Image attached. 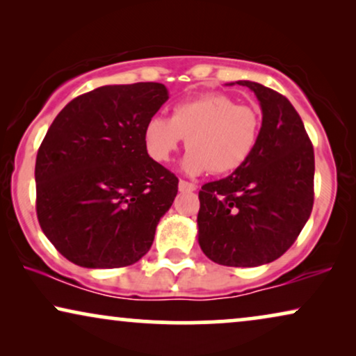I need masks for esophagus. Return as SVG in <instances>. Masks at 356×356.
<instances>
[{
  "mask_svg": "<svg viewBox=\"0 0 356 356\" xmlns=\"http://www.w3.org/2000/svg\"><path fill=\"white\" fill-rule=\"evenodd\" d=\"M178 188H179V191H183V193H191V191H196V189H197L196 184L184 181V179H179Z\"/></svg>",
  "mask_w": 356,
  "mask_h": 356,
  "instance_id": "1",
  "label": "esophagus"
}]
</instances>
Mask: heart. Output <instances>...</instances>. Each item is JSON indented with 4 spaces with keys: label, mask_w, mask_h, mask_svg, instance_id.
I'll return each instance as SVG.
<instances>
[{
    "label": "heart",
    "mask_w": 356,
    "mask_h": 356,
    "mask_svg": "<svg viewBox=\"0 0 356 356\" xmlns=\"http://www.w3.org/2000/svg\"><path fill=\"white\" fill-rule=\"evenodd\" d=\"M261 115L223 94H206L173 105L172 115H155L144 124V147L155 162H168L186 138L183 170L201 175L235 172L254 152Z\"/></svg>",
    "instance_id": "1"
}]
</instances>
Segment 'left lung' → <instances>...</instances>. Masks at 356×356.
I'll return each mask as SVG.
<instances>
[{
    "label": "left lung",
    "mask_w": 356,
    "mask_h": 356,
    "mask_svg": "<svg viewBox=\"0 0 356 356\" xmlns=\"http://www.w3.org/2000/svg\"><path fill=\"white\" fill-rule=\"evenodd\" d=\"M262 126L254 152L230 177L199 191L197 240L220 266L256 267L293 245L314 202V150L289 99L251 81Z\"/></svg>",
    "instance_id": "1"
}]
</instances>
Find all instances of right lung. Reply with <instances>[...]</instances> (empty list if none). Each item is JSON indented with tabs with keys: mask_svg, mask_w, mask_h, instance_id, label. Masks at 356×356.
<instances>
[{
	"mask_svg": "<svg viewBox=\"0 0 356 356\" xmlns=\"http://www.w3.org/2000/svg\"><path fill=\"white\" fill-rule=\"evenodd\" d=\"M168 100L159 82L104 86L76 97L47 131L35 162L37 217L81 267L138 262L172 207L178 178L149 157L144 124Z\"/></svg>",
	"mask_w": 356,
	"mask_h": 356,
	"instance_id": "1",
	"label": "right lung"
}]
</instances>
